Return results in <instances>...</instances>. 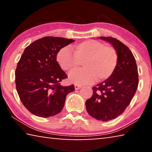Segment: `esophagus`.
Instances as JSON below:
<instances>
[{"label":"esophagus","instance_id":"1","mask_svg":"<svg viewBox=\"0 0 152 152\" xmlns=\"http://www.w3.org/2000/svg\"><path fill=\"white\" fill-rule=\"evenodd\" d=\"M74 87H75V89L76 90H78V89H80L81 88V86H80V85H77V84H76L75 86H74Z\"/></svg>","mask_w":152,"mask_h":152}]
</instances>
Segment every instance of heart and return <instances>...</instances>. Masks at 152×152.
<instances>
[{
    "instance_id": "obj_1",
    "label": "heart",
    "mask_w": 152,
    "mask_h": 152,
    "mask_svg": "<svg viewBox=\"0 0 152 152\" xmlns=\"http://www.w3.org/2000/svg\"><path fill=\"white\" fill-rule=\"evenodd\" d=\"M74 53L68 48L58 51L56 60L61 69L70 72L80 66L84 69L72 71L69 75L71 83L86 84L103 81L114 73L118 64L117 51L111 46L95 39H88L74 45Z\"/></svg>"
}]
</instances>
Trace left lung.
<instances>
[{"label": "left lung", "mask_w": 152, "mask_h": 152, "mask_svg": "<svg viewBox=\"0 0 152 152\" xmlns=\"http://www.w3.org/2000/svg\"><path fill=\"white\" fill-rule=\"evenodd\" d=\"M99 38L113 45L118 54V64L109 78L92 87L93 94L86 101V108L92 117L108 121L121 115L130 104L138 87V71L127 46L112 37Z\"/></svg>", "instance_id": "left-lung-1"}]
</instances>
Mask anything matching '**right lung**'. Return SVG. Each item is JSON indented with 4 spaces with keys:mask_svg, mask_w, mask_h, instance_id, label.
Masks as SVG:
<instances>
[{
    "mask_svg": "<svg viewBox=\"0 0 152 152\" xmlns=\"http://www.w3.org/2000/svg\"><path fill=\"white\" fill-rule=\"evenodd\" d=\"M72 39L44 37L25 49L15 70L17 93L25 107L36 116L47 118L61 112L66 97L74 85L62 86L68 76L59 66L56 56Z\"/></svg>",
    "mask_w": 152,
    "mask_h": 152,
    "instance_id": "obj_1",
    "label": "right lung"
}]
</instances>
